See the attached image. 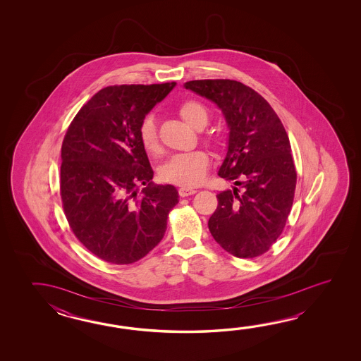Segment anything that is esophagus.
Listing matches in <instances>:
<instances>
[{
    "mask_svg": "<svg viewBox=\"0 0 361 361\" xmlns=\"http://www.w3.org/2000/svg\"><path fill=\"white\" fill-rule=\"evenodd\" d=\"M195 188H188V187H180L179 188V196L180 197H187V196H191L193 193H196Z\"/></svg>",
    "mask_w": 361,
    "mask_h": 361,
    "instance_id": "1",
    "label": "esophagus"
}]
</instances>
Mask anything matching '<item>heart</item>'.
Segmentation results:
<instances>
[{
    "label": "heart",
    "instance_id": "1",
    "mask_svg": "<svg viewBox=\"0 0 361 361\" xmlns=\"http://www.w3.org/2000/svg\"><path fill=\"white\" fill-rule=\"evenodd\" d=\"M179 115L192 128H204L207 123V109L196 100H185L179 108ZM139 139L143 148L149 154L160 152V140L154 116H147L139 128ZM209 166L207 152L196 149L185 154L171 156L162 165L161 178L168 183L182 187H195L204 180Z\"/></svg>",
    "mask_w": 361,
    "mask_h": 361
}]
</instances>
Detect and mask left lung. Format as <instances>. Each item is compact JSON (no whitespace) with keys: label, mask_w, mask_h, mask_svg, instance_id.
Returning a JSON list of instances; mask_svg holds the SVG:
<instances>
[{"label":"left lung","mask_w":361,"mask_h":361,"mask_svg":"<svg viewBox=\"0 0 361 361\" xmlns=\"http://www.w3.org/2000/svg\"><path fill=\"white\" fill-rule=\"evenodd\" d=\"M184 87L215 103L230 129L218 176L236 187L216 195L209 231L238 258L266 253L284 230L297 183L284 126L267 100L235 80H195Z\"/></svg>","instance_id":"8db88e82"}]
</instances>
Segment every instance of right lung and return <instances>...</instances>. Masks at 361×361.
I'll return each instance as SVG.
<instances>
[{
	"label": "right lung",
	"mask_w": 361,
	"mask_h": 361,
	"mask_svg": "<svg viewBox=\"0 0 361 361\" xmlns=\"http://www.w3.org/2000/svg\"><path fill=\"white\" fill-rule=\"evenodd\" d=\"M176 82L108 86L69 125L61 145V196L80 243L114 264L139 261L161 241L177 188L152 182L139 139L147 114ZM143 183L142 195L137 185Z\"/></svg>",
	"instance_id": "add662e5"
}]
</instances>
